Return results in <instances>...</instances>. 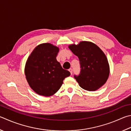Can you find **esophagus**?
<instances>
[{"label": "esophagus", "instance_id": "34e87169", "mask_svg": "<svg viewBox=\"0 0 131 131\" xmlns=\"http://www.w3.org/2000/svg\"><path fill=\"white\" fill-rule=\"evenodd\" d=\"M69 72H70V74H72V73H73V69L72 68H70L69 69Z\"/></svg>", "mask_w": 131, "mask_h": 131}]
</instances>
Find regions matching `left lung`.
Segmentation results:
<instances>
[{
  "label": "left lung",
  "instance_id": "1",
  "mask_svg": "<svg viewBox=\"0 0 131 131\" xmlns=\"http://www.w3.org/2000/svg\"><path fill=\"white\" fill-rule=\"evenodd\" d=\"M69 47L79 59L80 72L74 77L80 86L95 91L103 86L109 74V63L103 51L96 45L86 41Z\"/></svg>",
  "mask_w": 131,
  "mask_h": 131
}]
</instances>
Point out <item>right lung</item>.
<instances>
[{"label": "right lung", "instance_id": "obj_1", "mask_svg": "<svg viewBox=\"0 0 131 131\" xmlns=\"http://www.w3.org/2000/svg\"><path fill=\"white\" fill-rule=\"evenodd\" d=\"M59 49L50 43H43L34 49L27 59L25 75L28 84L37 94H54L70 73L63 69L57 61Z\"/></svg>", "mask_w": 131, "mask_h": 131}]
</instances>
